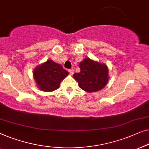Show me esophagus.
I'll use <instances>...</instances> for the list:
<instances>
[{"instance_id":"esophagus-1","label":"esophagus","mask_w":149,"mask_h":149,"mask_svg":"<svg viewBox=\"0 0 149 149\" xmlns=\"http://www.w3.org/2000/svg\"><path fill=\"white\" fill-rule=\"evenodd\" d=\"M68 71H69V72H70V74L71 75L74 74V69H70V70H69Z\"/></svg>"}]
</instances>
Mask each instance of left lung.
Instances as JSON below:
<instances>
[{
	"mask_svg": "<svg viewBox=\"0 0 149 149\" xmlns=\"http://www.w3.org/2000/svg\"><path fill=\"white\" fill-rule=\"evenodd\" d=\"M80 72L75 73L74 77L79 86L88 93L100 91L108 82V68L104 64H100L90 58H85L79 65Z\"/></svg>",
	"mask_w": 149,
	"mask_h": 149,
	"instance_id": "1",
	"label": "left lung"
}]
</instances>
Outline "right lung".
Returning a JSON list of instances; mask_svg holds the SVG:
<instances>
[{"instance_id": "right-lung-1", "label": "right lung", "mask_w": 149, "mask_h": 149, "mask_svg": "<svg viewBox=\"0 0 149 149\" xmlns=\"http://www.w3.org/2000/svg\"><path fill=\"white\" fill-rule=\"evenodd\" d=\"M68 74L61 65L52 60H48L33 71V77L38 88L45 92L57 89L62 79Z\"/></svg>"}]
</instances>
